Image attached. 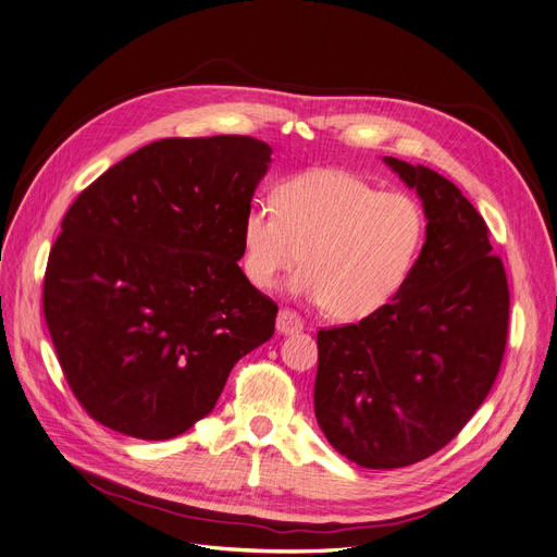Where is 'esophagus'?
I'll use <instances>...</instances> for the list:
<instances>
[{
    "label": "esophagus",
    "mask_w": 557,
    "mask_h": 557,
    "mask_svg": "<svg viewBox=\"0 0 557 557\" xmlns=\"http://www.w3.org/2000/svg\"><path fill=\"white\" fill-rule=\"evenodd\" d=\"M276 331L281 335H292V333H299L304 331V321L297 312H292L287 308H281L278 310V317H276Z\"/></svg>",
    "instance_id": "1"
}]
</instances>
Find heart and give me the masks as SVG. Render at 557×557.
Returning <instances> with one entry per match:
<instances>
[{
	"label": "heart",
	"instance_id": "heart-1",
	"mask_svg": "<svg viewBox=\"0 0 557 557\" xmlns=\"http://www.w3.org/2000/svg\"><path fill=\"white\" fill-rule=\"evenodd\" d=\"M424 234L428 218L411 195L342 169H314L283 180L274 207L247 209L240 265L253 287L270 289L304 260L289 289L339 321H359L403 292Z\"/></svg>",
	"mask_w": 557,
	"mask_h": 557
}]
</instances>
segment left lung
Wrapping results in <instances>:
<instances>
[{"instance_id": "obj_1", "label": "left lung", "mask_w": 557, "mask_h": 557, "mask_svg": "<svg viewBox=\"0 0 557 557\" xmlns=\"http://www.w3.org/2000/svg\"><path fill=\"white\" fill-rule=\"evenodd\" d=\"M418 193L428 234L403 292L359 323L319 331L314 416L348 461L394 470L445 447L502 367L510 294L487 224L432 169L384 157Z\"/></svg>"}]
</instances>
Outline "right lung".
<instances>
[{
  "label": "right lung",
  "mask_w": 557,
  "mask_h": 557,
  "mask_svg": "<svg viewBox=\"0 0 557 557\" xmlns=\"http://www.w3.org/2000/svg\"><path fill=\"white\" fill-rule=\"evenodd\" d=\"M272 148L240 135L161 139L114 163L62 220L45 319L85 411L166 441L209 416L276 304L238 268L240 222Z\"/></svg>",
  "instance_id": "obj_1"
}]
</instances>
